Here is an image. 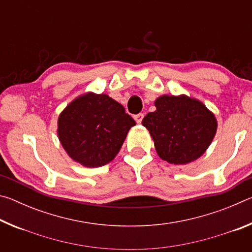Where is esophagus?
I'll return each mask as SVG.
<instances>
[{
  "mask_svg": "<svg viewBox=\"0 0 252 252\" xmlns=\"http://www.w3.org/2000/svg\"><path fill=\"white\" fill-rule=\"evenodd\" d=\"M143 113H139V114H135L134 116V120H135V122L138 123V125H140V123L142 122V119H143Z\"/></svg>",
  "mask_w": 252,
  "mask_h": 252,
  "instance_id": "obj_1",
  "label": "esophagus"
}]
</instances>
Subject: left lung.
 I'll return each mask as SVG.
<instances>
[{"mask_svg":"<svg viewBox=\"0 0 252 252\" xmlns=\"http://www.w3.org/2000/svg\"><path fill=\"white\" fill-rule=\"evenodd\" d=\"M156 111L142 120L162 160L188 164L199 159L210 146L218 129L212 111L201 101L186 94L157 97Z\"/></svg>","mask_w":252,"mask_h":252,"instance_id":"8db88e82","label":"left lung"}]
</instances>
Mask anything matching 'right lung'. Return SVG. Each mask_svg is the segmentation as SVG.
Masks as SVG:
<instances>
[{
	"label": "right lung",
	"mask_w": 252,
	"mask_h": 252,
	"mask_svg": "<svg viewBox=\"0 0 252 252\" xmlns=\"http://www.w3.org/2000/svg\"><path fill=\"white\" fill-rule=\"evenodd\" d=\"M135 121L108 94L83 93L58 118V138L72 160L87 168L108 164L120 151Z\"/></svg>",
	"instance_id": "obj_1"
}]
</instances>
